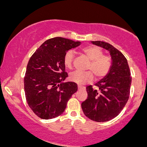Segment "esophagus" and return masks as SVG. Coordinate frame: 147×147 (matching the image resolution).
Listing matches in <instances>:
<instances>
[{
    "label": "esophagus",
    "mask_w": 147,
    "mask_h": 147,
    "mask_svg": "<svg viewBox=\"0 0 147 147\" xmlns=\"http://www.w3.org/2000/svg\"><path fill=\"white\" fill-rule=\"evenodd\" d=\"M78 90H84V89H85V87H84V86H80V85H78Z\"/></svg>",
    "instance_id": "34e87169"
}]
</instances>
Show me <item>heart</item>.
Here are the masks:
<instances>
[{
    "label": "heart",
    "instance_id": "obj_1",
    "mask_svg": "<svg viewBox=\"0 0 147 147\" xmlns=\"http://www.w3.org/2000/svg\"><path fill=\"white\" fill-rule=\"evenodd\" d=\"M82 52L90 61L86 69L92 71L98 79H102L109 73L112 65L111 59L108 55H104L101 48L94 45H88L82 48ZM74 55V52L72 50L65 53L63 63L68 69H71L73 67ZM91 72L90 71H75L71 74L70 79L79 85L87 84L93 80L94 76Z\"/></svg>",
    "mask_w": 147,
    "mask_h": 147
}]
</instances>
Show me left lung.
Instances as JSON below:
<instances>
[{
	"label": "left lung",
	"mask_w": 147,
	"mask_h": 147,
	"mask_svg": "<svg viewBox=\"0 0 147 147\" xmlns=\"http://www.w3.org/2000/svg\"><path fill=\"white\" fill-rule=\"evenodd\" d=\"M91 43L106 49L111 55V68L109 73L95 84L86 87L88 98L81 104L84 115L91 120L105 122L119 115L127 102L131 84L127 60L112 45L101 41Z\"/></svg>",
	"instance_id": "left-lung-1"
}]
</instances>
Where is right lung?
<instances>
[{"mask_svg": "<svg viewBox=\"0 0 147 147\" xmlns=\"http://www.w3.org/2000/svg\"><path fill=\"white\" fill-rule=\"evenodd\" d=\"M80 41L57 37L47 39L30 59L24 80L28 106L41 119L58 117L68 100L78 90L73 82H63L68 76L63 57Z\"/></svg>", "mask_w": 147, "mask_h": 147, "instance_id": "obj_1", "label": "right lung"}]
</instances>
